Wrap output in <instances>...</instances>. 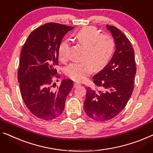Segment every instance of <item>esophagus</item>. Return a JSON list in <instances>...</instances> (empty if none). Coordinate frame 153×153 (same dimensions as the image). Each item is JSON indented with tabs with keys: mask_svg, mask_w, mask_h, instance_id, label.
<instances>
[{
	"mask_svg": "<svg viewBox=\"0 0 153 153\" xmlns=\"http://www.w3.org/2000/svg\"><path fill=\"white\" fill-rule=\"evenodd\" d=\"M79 86V82H75L74 84V88H77V86Z\"/></svg>",
	"mask_w": 153,
	"mask_h": 153,
	"instance_id": "34e87169",
	"label": "esophagus"
}]
</instances>
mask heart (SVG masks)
<instances>
[{
	"mask_svg": "<svg viewBox=\"0 0 153 153\" xmlns=\"http://www.w3.org/2000/svg\"><path fill=\"white\" fill-rule=\"evenodd\" d=\"M76 40L85 47L82 62L71 63L65 68V74L71 79L82 81L95 70H101L108 65L115 50V42L111 36L102 34L94 27H86L75 35ZM70 42L63 40L58 49L62 62L69 59Z\"/></svg>",
	"mask_w": 153,
	"mask_h": 153,
	"instance_id": "1",
	"label": "heart"
}]
</instances>
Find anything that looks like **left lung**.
Instances as JSON below:
<instances>
[{
  "label": "left lung",
  "instance_id": "left-lung-1",
  "mask_svg": "<svg viewBox=\"0 0 153 153\" xmlns=\"http://www.w3.org/2000/svg\"><path fill=\"white\" fill-rule=\"evenodd\" d=\"M106 27L113 36L116 50L110 62L93 76L95 88H86L84 103L86 115L100 122L113 119L126 106L136 74L135 53L128 38L117 27Z\"/></svg>",
  "mask_w": 153,
  "mask_h": 153
}]
</instances>
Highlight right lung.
Returning <instances> with one entry per match:
<instances>
[{"label":"right lung","instance_id":"add662e5","mask_svg":"<svg viewBox=\"0 0 153 153\" xmlns=\"http://www.w3.org/2000/svg\"><path fill=\"white\" fill-rule=\"evenodd\" d=\"M74 28L55 22L45 24L29 34L22 47L18 71L20 93L27 108L41 120L58 117L73 88L71 79H65L53 88L55 79L60 77L56 69L59 45Z\"/></svg>","mask_w":153,"mask_h":153}]
</instances>
